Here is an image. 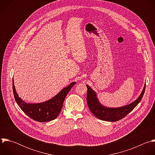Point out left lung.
<instances>
[{
  "instance_id": "1",
  "label": "left lung",
  "mask_w": 155,
  "mask_h": 155,
  "mask_svg": "<svg viewBox=\"0 0 155 155\" xmlns=\"http://www.w3.org/2000/svg\"><path fill=\"white\" fill-rule=\"evenodd\" d=\"M86 86L87 87V103L89 109L98 118L107 121H116L128 115L140 103L145 90V84L141 94L136 101L125 106L112 108L102 105L97 98L96 92L88 85Z\"/></svg>"
}]
</instances>
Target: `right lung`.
Segmentation results:
<instances>
[{
    "label": "right lung",
    "instance_id": "add662e5",
    "mask_svg": "<svg viewBox=\"0 0 155 155\" xmlns=\"http://www.w3.org/2000/svg\"><path fill=\"white\" fill-rule=\"evenodd\" d=\"M76 84V82H71L54 97L40 103H27L19 98L15 87L13 79V90L16 103L27 116L37 121L46 122L53 120L57 117L62 108L66 96Z\"/></svg>",
    "mask_w": 155,
    "mask_h": 155
}]
</instances>
